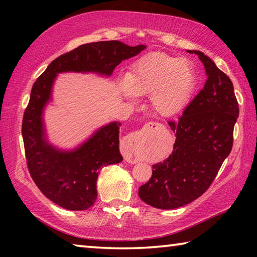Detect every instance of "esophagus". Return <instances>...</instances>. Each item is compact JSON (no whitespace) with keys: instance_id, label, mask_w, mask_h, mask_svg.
Returning a JSON list of instances; mask_svg holds the SVG:
<instances>
[{"instance_id":"1","label":"esophagus","mask_w":257,"mask_h":257,"mask_svg":"<svg viewBox=\"0 0 257 257\" xmlns=\"http://www.w3.org/2000/svg\"><path fill=\"white\" fill-rule=\"evenodd\" d=\"M149 128H152V127H150V124H147L146 127L143 128L142 130L128 135V136H125L122 141H121L120 150H121V153H122V155H123L124 160L127 161V162L134 164L138 161L137 150L142 143L143 135L146 133V130Z\"/></svg>"}]
</instances>
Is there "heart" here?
Segmentation results:
<instances>
[{
    "label": "heart",
    "instance_id": "b5f03b06",
    "mask_svg": "<svg viewBox=\"0 0 257 257\" xmlns=\"http://www.w3.org/2000/svg\"><path fill=\"white\" fill-rule=\"evenodd\" d=\"M197 80L196 68L188 59L153 52L135 61L120 89L128 98L133 94H150L152 110L173 116L189 104Z\"/></svg>",
    "mask_w": 257,
    "mask_h": 257
}]
</instances>
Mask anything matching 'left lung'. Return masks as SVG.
<instances>
[{
    "instance_id": "left-lung-1",
    "label": "left lung",
    "mask_w": 257,
    "mask_h": 257,
    "mask_svg": "<svg viewBox=\"0 0 257 257\" xmlns=\"http://www.w3.org/2000/svg\"><path fill=\"white\" fill-rule=\"evenodd\" d=\"M207 79L177 122L172 153L154 164L151 179L139 187L138 196L149 205L172 210L186 205L207 190L232 149L239 106L230 78L201 51Z\"/></svg>"
}]
</instances>
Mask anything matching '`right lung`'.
<instances>
[{
    "label": "right lung",
    "instance_id": "1",
    "mask_svg": "<svg viewBox=\"0 0 257 257\" xmlns=\"http://www.w3.org/2000/svg\"><path fill=\"white\" fill-rule=\"evenodd\" d=\"M145 49L146 45L129 46L120 41L80 45L52 61L33 85L23 120L26 159L34 182L56 205L70 211L89 208L97 198L99 171L123 160L119 151L118 121L102 125L70 150L60 149L49 141L44 113L53 99L58 75L77 72L110 77L119 63Z\"/></svg>",
    "mask_w": 257,
    "mask_h": 257
}]
</instances>
